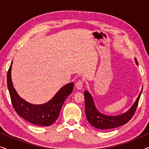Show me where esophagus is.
<instances>
[{
    "instance_id": "34e87169",
    "label": "esophagus",
    "mask_w": 149,
    "mask_h": 149,
    "mask_svg": "<svg viewBox=\"0 0 149 149\" xmlns=\"http://www.w3.org/2000/svg\"><path fill=\"white\" fill-rule=\"evenodd\" d=\"M83 84H84V81L80 79V80L77 81V83H75V85H76V87L77 89H81L83 86Z\"/></svg>"
}]
</instances>
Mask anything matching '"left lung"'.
I'll use <instances>...</instances> for the list:
<instances>
[{
	"instance_id": "left-lung-1",
	"label": "left lung",
	"mask_w": 149,
	"mask_h": 149,
	"mask_svg": "<svg viewBox=\"0 0 149 149\" xmlns=\"http://www.w3.org/2000/svg\"><path fill=\"white\" fill-rule=\"evenodd\" d=\"M135 62L138 64L137 60L135 58ZM140 93L137 100L133 106L126 113L117 116H108L103 115L97 111L95 107L92 96L87 91L84 92L85 96V115L89 123L95 128L100 130L113 129L124 124L127 123L133 117L138 107L140 95Z\"/></svg>"
}]
</instances>
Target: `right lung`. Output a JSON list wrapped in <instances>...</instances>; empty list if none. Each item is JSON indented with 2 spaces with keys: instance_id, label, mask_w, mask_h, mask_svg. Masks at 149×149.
I'll use <instances>...</instances> for the list:
<instances>
[{
  "instance_id": "obj_1",
  "label": "right lung",
  "mask_w": 149,
  "mask_h": 149,
  "mask_svg": "<svg viewBox=\"0 0 149 149\" xmlns=\"http://www.w3.org/2000/svg\"><path fill=\"white\" fill-rule=\"evenodd\" d=\"M10 65L7 72V80L12 105L18 115L26 121L39 126H49L58 119L65 100L72 93L74 83H68L62 87L55 96L43 104H32L19 96L12 83Z\"/></svg>"
}]
</instances>
